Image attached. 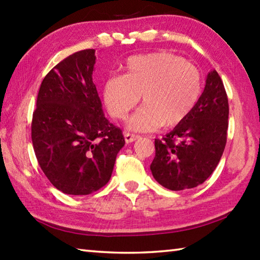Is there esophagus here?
<instances>
[{
	"mask_svg": "<svg viewBox=\"0 0 260 260\" xmlns=\"http://www.w3.org/2000/svg\"><path fill=\"white\" fill-rule=\"evenodd\" d=\"M138 139H140V135L138 134H131V133H125V141L126 143H132L136 141Z\"/></svg>",
	"mask_w": 260,
	"mask_h": 260,
	"instance_id": "1",
	"label": "esophagus"
}]
</instances>
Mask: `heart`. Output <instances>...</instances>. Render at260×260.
Returning <instances> with one entry per match:
<instances>
[{
  "label": "heart",
  "mask_w": 260,
  "mask_h": 260,
  "mask_svg": "<svg viewBox=\"0 0 260 260\" xmlns=\"http://www.w3.org/2000/svg\"><path fill=\"white\" fill-rule=\"evenodd\" d=\"M124 76H112L103 85V101L110 116L124 119L140 102L144 104L128 120L138 132L181 124L202 94V74L195 65L171 52L133 56Z\"/></svg>",
  "instance_id": "obj_1"
}]
</instances>
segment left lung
Instances as JSON below:
<instances>
[{
	"mask_svg": "<svg viewBox=\"0 0 260 260\" xmlns=\"http://www.w3.org/2000/svg\"><path fill=\"white\" fill-rule=\"evenodd\" d=\"M228 99L217 71L208 74L195 109L161 140H155L153 178L170 190L203 183L217 167L227 142Z\"/></svg>",
	"mask_w": 260,
	"mask_h": 260,
	"instance_id": "1",
	"label": "left lung"
}]
</instances>
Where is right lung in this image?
<instances>
[{"instance_id":"right-lung-1","label":"right lung","mask_w":260,"mask_h":260,"mask_svg":"<svg viewBox=\"0 0 260 260\" xmlns=\"http://www.w3.org/2000/svg\"><path fill=\"white\" fill-rule=\"evenodd\" d=\"M95 50L68 56L41 83L32 118L39 165L58 190L88 195L111 178L125 138L104 117L91 74Z\"/></svg>"}]
</instances>
